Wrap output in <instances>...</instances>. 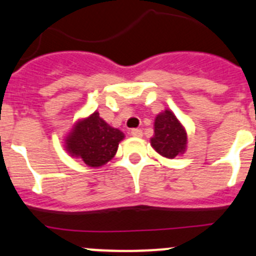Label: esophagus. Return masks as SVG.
Here are the masks:
<instances>
[{"instance_id": "esophagus-1", "label": "esophagus", "mask_w": 256, "mask_h": 256, "mask_svg": "<svg viewBox=\"0 0 256 256\" xmlns=\"http://www.w3.org/2000/svg\"><path fill=\"white\" fill-rule=\"evenodd\" d=\"M142 130H140V128H132L131 130V136H134V138H142Z\"/></svg>"}]
</instances>
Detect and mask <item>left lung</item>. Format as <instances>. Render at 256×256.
<instances>
[{
	"label": "left lung",
	"mask_w": 256,
	"mask_h": 256,
	"mask_svg": "<svg viewBox=\"0 0 256 256\" xmlns=\"http://www.w3.org/2000/svg\"><path fill=\"white\" fill-rule=\"evenodd\" d=\"M154 151L166 158L180 156L187 150V131L170 109L154 118V135L151 138Z\"/></svg>",
	"instance_id": "1"
}]
</instances>
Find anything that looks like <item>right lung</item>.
Here are the masks:
<instances>
[{
  "mask_svg": "<svg viewBox=\"0 0 256 256\" xmlns=\"http://www.w3.org/2000/svg\"><path fill=\"white\" fill-rule=\"evenodd\" d=\"M125 138L122 131L110 126L94 112L88 118H79L66 136V151L86 166L102 167L112 161L118 144Z\"/></svg>",
  "mask_w": 256,
  "mask_h": 256,
  "instance_id": "add662e5",
  "label": "right lung"
}]
</instances>
